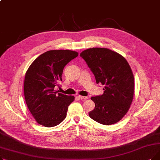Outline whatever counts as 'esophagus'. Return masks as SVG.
<instances>
[{
  "instance_id": "obj_1",
  "label": "esophagus",
  "mask_w": 160,
  "mask_h": 160,
  "mask_svg": "<svg viewBox=\"0 0 160 160\" xmlns=\"http://www.w3.org/2000/svg\"><path fill=\"white\" fill-rule=\"evenodd\" d=\"M78 97L80 99H81V100H86V99H88V97L80 96V95H78Z\"/></svg>"
}]
</instances>
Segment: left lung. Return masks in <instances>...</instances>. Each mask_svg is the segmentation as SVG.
<instances>
[{
	"label": "left lung",
	"instance_id": "left-lung-1",
	"mask_svg": "<svg viewBox=\"0 0 160 160\" xmlns=\"http://www.w3.org/2000/svg\"><path fill=\"white\" fill-rule=\"evenodd\" d=\"M95 76L97 83L104 86L102 95L92 97L95 104L89 112L92 119L104 125L119 121L128 111L134 92V78L126 59L105 48H92L80 55Z\"/></svg>",
	"mask_w": 160,
	"mask_h": 160
}]
</instances>
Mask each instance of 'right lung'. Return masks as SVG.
<instances>
[{"label": "right lung", "instance_id": "obj_1", "mask_svg": "<svg viewBox=\"0 0 160 160\" xmlns=\"http://www.w3.org/2000/svg\"><path fill=\"white\" fill-rule=\"evenodd\" d=\"M78 56L69 50H48L32 62L25 74V101L33 118L44 127H55L65 119L74 97L55 89L61 86L65 66Z\"/></svg>", "mask_w": 160, "mask_h": 160}]
</instances>
